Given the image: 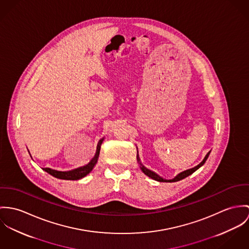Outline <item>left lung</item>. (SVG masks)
<instances>
[{"instance_id": "obj_1", "label": "left lung", "mask_w": 249, "mask_h": 249, "mask_svg": "<svg viewBox=\"0 0 249 249\" xmlns=\"http://www.w3.org/2000/svg\"><path fill=\"white\" fill-rule=\"evenodd\" d=\"M138 149V148H137ZM210 152L211 151H209L207 154H206V156L204 157V159H203V160L199 163V164H197L196 166H195L193 168H191V169H188V170H185V171H182V172H180L179 174H178L174 178H171V179H166V178H163L162 177H160V175H158L157 173H155L154 171H152V170H149L148 168H146L145 166L143 165L142 163H141V161H140V159H139V155H138H138H137V160H138V164H139V167H140V169H141V171L146 175V176H148L149 178H151L152 179H155V180H157V181H160V182H176V181H178V180H181V179H183V178H187L188 176H190V175H192L194 172H196L198 168H200L201 166L203 165L204 163H205V161H206V160L208 159V157H209V154H210Z\"/></svg>"}]
</instances>
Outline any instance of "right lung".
Returning <instances> with one entry per match:
<instances>
[{
    "label": "right lung",
    "mask_w": 249,
    "mask_h": 249,
    "mask_svg": "<svg viewBox=\"0 0 249 249\" xmlns=\"http://www.w3.org/2000/svg\"><path fill=\"white\" fill-rule=\"evenodd\" d=\"M103 140H104V138H101L98 141L94 157L86 165L78 167V168L71 170V171H57V170L51 169V168H44L43 170L46 171L47 173H49L50 175H52L53 177H54L56 178H60V179L78 180L80 178H83L88 174H89L91 172V170L94 168V166L97 163V160H98V158H99V153H100V148H101V144H102Z\"/></svg>",
    "instance_id": "obj_1"
}]
</instances>
